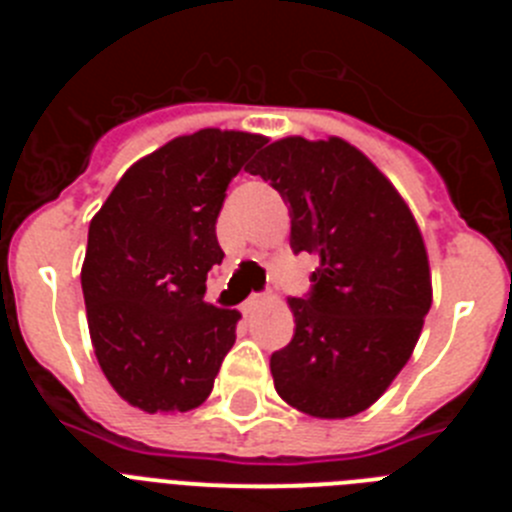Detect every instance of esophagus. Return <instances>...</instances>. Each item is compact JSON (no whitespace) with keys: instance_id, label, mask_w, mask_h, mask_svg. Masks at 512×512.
Here are the masks:
<instances>
[{"instance_id":"34e87169","label":"esophagus","mask_w":512,"mask_h":512,"mask_svg":"<svg viewBox=\"0 0 512 512\" xmlns=\"http://www.w3.org/2000/svg\"><path fill=\"white\" fill-rule=\"evenodd\" d=\"M266 302H271V295H251L246 300V305H243V310L246 312H256L259 307H264Z\"/></svg>"}]
</instances>
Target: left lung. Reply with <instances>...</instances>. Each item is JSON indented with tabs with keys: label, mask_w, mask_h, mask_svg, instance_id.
<instances>
[{
	"label": "left lung",
	"mask_w": 512,
	"mask_h": 512,
	"mask_svg": "<svg viewBox=\"0 0 512 512\" xmlns=\"http://www.w3.org/2000/svg\"><path fill=\"white\" fill-rule=\"evenodd\" d=\"M292 210V248L315 253L310 297L287 300L295 338L271 354L279 397L300 413H364L413 356L433 287L423 233L395 184L330 135L274 140L251 164Z\"/></svg>",
	"instance_id": "1"
}]
</instances>
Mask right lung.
<instances>
[{"label": "right lung", "mask_w": 512, "mask_h": 512, "mask_svg": "<svg viewBox=\"0 0 512 512\" xmlns=\"http://www.w3.org/2000/svg\"><path fill=\"white\" fill-rule=\"evenodd\" d=\"M264 135L205 128L138 158L89 223L81 289L94 356L143 413H187L215 387L238 310L205 300L223 261L225 189Z\"/></svg>", "instance_id": "right-lung-1"}]
</instances>
